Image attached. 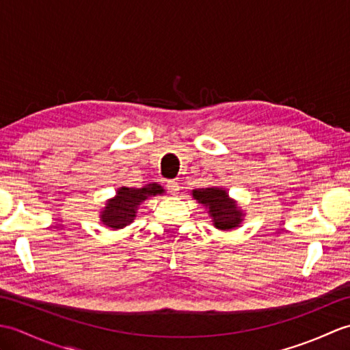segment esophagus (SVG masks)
Wrapping results in <instances>:
<instances>
[{"label":"esophagus","mask_w":350,"mask_h":350,"mask_svg":"<svg viewBox=\"0 0 350 350\" xmlns=\"http://www.w3.org/2000/svg\"><path fill=\"white\" fill-rule=\"evenodd\" d=\"M167 189L170 194H177V191L180 189V185L177 180H168L167 182Z\"/></svg>","instance_id":"esophagus-1"}]
</instances>
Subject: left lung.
<instances>
[{
    "mask_svg": "<svg viewBox=\"0 0 350 350\" xmlns=\"http://www.w3.org/2000/svg\"><path fill=\"white\" fill-rule=\"evenodd\" d=\"M192 196L198 203L209 207V213L213 218V224L221 230H230L237 227L241 222L242 213L237 206L228 198L227 192L219 188H206L192 191Z\"/></svg>",
    "mask_w": 350,
    "mask_h": 350,
    "instance_id": "obj_1",
    "label": "left lung"
}]
</instances>
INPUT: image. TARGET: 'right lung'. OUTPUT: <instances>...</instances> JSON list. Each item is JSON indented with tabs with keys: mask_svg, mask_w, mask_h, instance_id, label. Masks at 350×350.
<instances>
[{
	"mask_svg": "<svg viewBox=\"0 0 350 350\" xmlns=\"http://www.w3.org/2000/svg\"><path fill=\"white\" fill-rule=\"evenodd\" d=\"M163 189L161 185L152 183L146 188L133 189V188H120L117 197L107 204L105 211L102 212V222L111 228H123L131 224L135 218L138 204L146 200L148 196L162 194Z\"/></svg>",
	"mask_w": 350,
	"mask_h": 350,
	"instance_id": "1",
	"label": "right lung"
}]
</instances>
